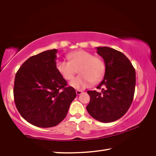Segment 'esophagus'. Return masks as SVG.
Instances as JSON below:
<instances>
[{
	"mask_svg": "<svg viewBox=\"0 0 156 156\" xmlns=\"http://www.w3.org/2000/svg\"><path fill=\"white\" fill-rule=\"evenodd\" d=\"M82 93H83V91H82L76 90V94H77V95H80Z\"/></svg>",
	"mask_w": 156,
	"mask_h": 156,
	"instance_id": "34e87169",
	"label": "esophagus"
}]
</instances>
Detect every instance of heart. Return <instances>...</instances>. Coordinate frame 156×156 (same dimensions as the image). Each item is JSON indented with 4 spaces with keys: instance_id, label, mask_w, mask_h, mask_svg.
I'll list each match as a JSON object with an SVG mask.
<instances>
[{
    "instance_id": "b5f03b06",
    "label": "heart",
    "mask_w": 156,
    "mask_h": 156,
    "mask_svg": "<svg viewBox=\"0 0 156 156\" xmlns=\"http://www.w3.org/2000/svg\"><path fill=\"white\" fill-rule=\"evenodd\" d=\"M69 62L59 60L56 64L58 72L63 78L70 80L76 74L79 75L71 81L70 85L76 89L89 87L93 83H98L105 73V64L101 58L94 56L91 53L78 50L71 52L67 56Z\"/></svg>"
}]
</instances>
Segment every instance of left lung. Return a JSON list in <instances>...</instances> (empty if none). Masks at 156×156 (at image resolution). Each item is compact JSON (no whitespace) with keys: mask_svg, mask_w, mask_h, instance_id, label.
Returning <instances> with one entry per match:
<instances>
[{"mask_svg":"<svg viewBox=\"0 0 156 156\" xmlns=\"http://www.w3.org/2000/svg\"><path fill=\"white\" fill-rule=\"evenodd\" d=\"M97 54L103 58L105 73L97 87L102 91H88L90 102L87 110L91 117L102 122L120 119L130 107L136 86V71L125 54L108 47H98Z\"/></svg>","mask_w":156,"mask_h":156,"instance_id":"8db88e82","label":"left lung"}]
</instances>
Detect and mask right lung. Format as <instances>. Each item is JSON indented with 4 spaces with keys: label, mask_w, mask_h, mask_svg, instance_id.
Returning a JSON list of instances; mask_svg holds the SVG:
<instances>
[{
    "label": "right lung",
    "mask_w": 156,
    "mask_h": 156,
    "mask_svg": "<svg viewBox=\"0 0 156 156\" xmlns=\"http://www.w3.org/2000/svg\"><path fill=\"white\" fill-rule=\"evenodd\" d=\"M56 49L30 57L15 76L16 107L28 122L38 127H52L64 120L76 97L56 68Z\"/></svg>",
    "instance_id": "add662e5"
}]
</instances>
